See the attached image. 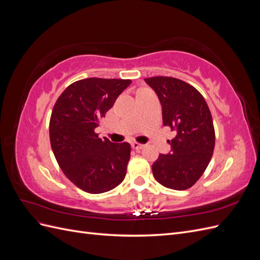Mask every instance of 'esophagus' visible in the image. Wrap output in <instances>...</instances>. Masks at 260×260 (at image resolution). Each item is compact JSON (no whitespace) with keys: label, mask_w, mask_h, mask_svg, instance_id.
<instances>
[{"label":"esophagus","mask_w":260,"mask_h":260,"mask_svg":"<svg viewBox=\"0 0 260 260\" xmlns=\"http://www.w3.org/2000/svg\"><path fill=\"white\" fill-rule=\"evenodd\" d=\"M131 146H132V148H135V149H141V148H143L144 145L139 143V142H132Z\"/></svg>","instance_id":"obj_1"}]
</instances>
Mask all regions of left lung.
I'll return each mask as SVG.
<instances>
[{"mask_svg": "<svg viewBox=\"0 0 260 260\" xmlns=\"http://www.w3.org/2000/svg\"><path fill=\"white\" fill-rule=\"evenodd\" d=\"M158 95L162 123L176 137L171 153L159 154L152 166L154 178L165 187L182 191L193 186L205 172L215 148V128L205 99L193 85L172 77L145 78Z\"/></svg>", "mask_w": 260, "mask_h": 260, "instance_id": "obj_1", "label": "left lung"}]
</instances>
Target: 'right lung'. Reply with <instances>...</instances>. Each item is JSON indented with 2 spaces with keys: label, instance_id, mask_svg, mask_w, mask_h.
I'll use <instances>...</instances> for the list:
<instances>
[{
  "label": "right lung",
  "instance_id": "add662e5",
  "mask_svg": "<svg viewBox=\"0 0 260 260\" xmlns=\"http://www.w3.org/2000/svg\"><path fill=\"white\" fill-rule=\"evenodd\" d=\"M130 79L86 78L65 89L50 119V142L64 175L82 191L100 194L119 185L127 174L131 146L112 143L94 131Z\"/></svg>",
  "mask_w": 260,
  "mask_h": 260
}]
</instances>
